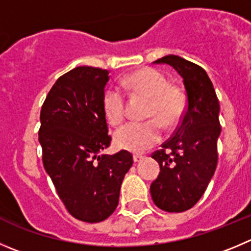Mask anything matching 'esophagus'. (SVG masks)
<instances>
[{
	"label": "esophagus",
	"mask_w": 251,
	"mask_h": 251,
	"mask_svg": "<svg viewBox=\"0 0 251 251\" xmlns=\"http://www.w3.org/2000/svg\"><path fill=\"white\" fill-rule=\"evenodd\" d=\"M144 154H139V153H136V154H133V162H140V161L141 160H144Z\"/></svg>",
	"instance_id": "1"
}]
</instances>
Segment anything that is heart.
<instances>
[{"instance_id": "heart-1", "label": "heart", "mask_w": 251, "mask_h": 251, "mask_svg": "<svg viewBox=\"0 0 251 251\" xmlns=\"http://www.w3.org/2000/svg\"><path fill=\"white\" fill-rule=\"evenodd\" d=\"M124 86L131 93L151 100L146 123H128L114 133L115 145L130 152H144L162 139V124L172 127L178 123L186 110V97L179 89L172 88L162 73L152 68L135 70L124 79ZM125 100L116 89H107L102 97V111L111 125L124 119Z\"/></svg>"}]
</instances>
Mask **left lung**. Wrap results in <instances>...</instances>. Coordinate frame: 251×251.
Returning <instances> with one entry per match:
<instances>
[{"mask_svg": "<svg viewBox=\"0 0 251 251\" xmlns=\"http://www.w3.org/2000/svg\"><path fill=\"white\" fill-rule=\"evenodd\" d=\"M168 64L183 79L187 109L173 136L152 158L160 175L150 187L152 201L162 210L179 213L193 207L207 189L218 162L221 135L219 101L203 68L178 55L153 62Z\"/></svg>", "mask_w": 251, "mask_h": 251, "instance_id": "left-lung-1", "label": "left lung"}]
</instances>
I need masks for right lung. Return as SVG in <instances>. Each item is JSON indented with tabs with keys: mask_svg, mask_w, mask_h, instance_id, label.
<instances>
[{
	"mask_svg": "<svg viewBox=\"0 0 251 251\" xmlns=\"http://www.w3.org/2000/svg\"><path fill=\"white\" fill-rule=\"evenodd\" d=\"M109 72L78 67L51 86L41 110L43 165L68 212L79 221H105L119 204L132 154L102 153L111 137L102 111Z\"/></svg>",
	"mask_w": 251,
	"mask_h": 251,
	"instance_id": "add662e5",
	"label": "right lung"
}]
</instances>
